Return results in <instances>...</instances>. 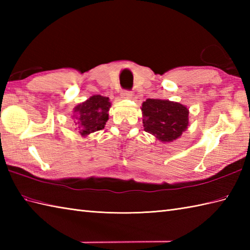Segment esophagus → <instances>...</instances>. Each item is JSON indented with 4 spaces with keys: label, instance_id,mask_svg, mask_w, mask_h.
<instances>
[{
    "label": "esophagus",
    "instance_id": "1",
    "mask_svg": "<svg viewBox=\"0 0 250 250\" xmlns=\"http://www.w3.org/2000/svg\"><path fill=\"white\" fill-rule=\"evenodd\" d=\"M120 95H121V98H122V99H126V100H129V99H131V98H132V95H133V94H132V92H131V91H122Z\"/></svg>",
    "mask_w": 250,
    "mask_h": 250
}]
</instances>
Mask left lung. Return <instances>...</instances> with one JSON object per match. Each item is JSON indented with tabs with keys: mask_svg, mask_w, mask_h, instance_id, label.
<instances>
[{
	"mask_svg": "<svg viewBox=\"0 0 250 250\" xmlns=\"http://www.w3.org/2000/svg\"><path fill=\"white\" fill-rule=\"evenodd\" d=\"M144 130L161 143H171L182 136L189 125V108L177 102L147 99L142 104Z\"/></svg>",
	"mask_w": 250,
	"mask_h": 250,
	"instance_id": "1",
	"label": "left lung"
}]
</instances>
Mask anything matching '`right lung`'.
Masks as SVG:
<instances>
[{"label": "right lung", "instance_id": "1", "mask_svg": "<svg viewBox=\"0 0 250 250\" xmlns=\"http://www.w3.org/2000/svg\"><path fill=\"white\" fill-rule=\"evenodd\" d=\"M111 106L107 97L94 94L84 102L76 105L73 109L72 118L75 122V130L83 137L104 129L108 120V111Z\"/></svg>", "mask_w": 250, "mask_h": 250}]
</instances>
